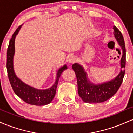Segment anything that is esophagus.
<instances>
[{
  "label": "esophagus",
  "instance_id": "1",
  "mask_svg": "<svg viewBox=\"0 0 133 133\" xmlns=\"http://www.w3.org/2000/svg\"><path fill=\"white\" fill-rule=\"evenodd\" d=\"M76 60H77V58H76V56H72L69 58L68 61H69V63L73 64V63H74V62L76 61Z\"/></svg>",
  "mask_w": 133,
  "mask_h": 133
}]
</instances>
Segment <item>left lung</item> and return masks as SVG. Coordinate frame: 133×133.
<instances>
[{
	"label": "left lung",
	"instance_id": "obj_1",
	"mask_svg": "<svg viewBox=\"0 0 133 133\" xmlns=\"http://www.w3.org/2000/svg\"><path fill=\"white\" fill-rule=\"evenodd\" d=\"M114 36L119 45L121 47L123 55L121 59V68L126 65V48L123 35L116 26L113 27ZM77 77V91L79 96L85 103H99L109 99L117 92L123 82L125 70L121 69L120 72L115 78L109 81L98 84H94L89 81L87 73L82 65L75 63L72 65Z\"/></svg>",
	"mask_w": 133,
	"mask_h": 133
}]
</instances>
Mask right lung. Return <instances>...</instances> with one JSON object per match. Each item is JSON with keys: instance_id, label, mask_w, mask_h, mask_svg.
Here are the masks:
<instances>
[{"instance_id": "obj_1", "label": "right lung", "mask_w": 133, "mask_h": 133, "mask_svg": "<svg viewBox=\"0 0 133 133\" xmlns=\"http://www.w3.org/2000/svg\"><path fill=\"white\" fill-rule=\"evenodd\" d=\"M22 25L17 29L9 42L7 52V69L9 81L14 92L25 103L36 106H44L51 103L56 92L58 81L62 72L68 69L63 65L57 71L56 81L53 86L46 89H37L26 84L18 78L14 70L13 59L15 54V39Z\"/></svg>"}]
</instances>
